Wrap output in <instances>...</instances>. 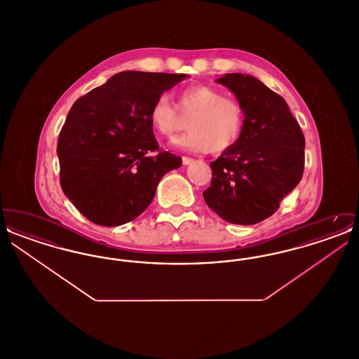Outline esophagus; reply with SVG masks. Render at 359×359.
Wrapping results in <instances>:
<instances>
[{
    "mask_svg": "<svg viewBox=\"0 0 359 359\" xmlns=\"http://www.w3.org/2000/svg\"><path fill=\"white\" fill-rule=\"evenodd\" d=\"M192 161H194V158H191V157H186V156L183 157V165H189Z\"/></svg>",
    "mask_w": 359,
    "mask_h": 359,
    "instance_id": "esophagus-1",
    "label": "esophagus"
}]
</instances>
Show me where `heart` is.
Returning a JSON list of instances; mask_svg holds the SVG:
<instances>
[{
    "instance_id": "1",
    "label": "heart",
    "mask_w": 359,
    "mask_h": 359,
    "mask_svg": "<svg viewBox=\"0 0 359 359\" xmlns=\"http://www.w3.org/2000/svg\"><path fill=\"white\" fill-rule=\"evenodd\" d=\"M177 107L183 116H191L188 132L176 137L172 144L187 152L221 154L230 149L242 135L245 113L242 104L224 98L211 86H189L177 94ZM149 120L160 135L171 136L182 125V117L167 95L154 101Z\"/></svg>"
}]
</instances>
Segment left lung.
Listing matches in <instances>:
<instances>
[{"label":"left lung","mask_w":359,"mask_h":359,"mask_svg":"<svg viewBox=\"0 0 359 359\" xmlns=\"http://www.w3.org/2000/svg\"><path fill=\"white\" fill-rule=\"evenodd\" d=\"M237 98L245 113L238 141L210 163L207 205L226 222L255 224L269 218L302 180L306 140L283 97L252 75L215 79Z\"/></svg>","instance_id":"left-lung-1"}]
</instances>
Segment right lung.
<instances>
[{
	"instance_id": "right-lung-1",
	"label": "right lung",
	"mask_w": 359,
	"mask_h": 359,
	"mask_svg": "<svg viewBox=\"0 0 359 359\" xmlns=\"http://www.w3.org/2000/svg\"><path fill=\"white\" fill-rule=\"evenodd\" d=\"M186 74L122 71L69 109L57 140L60 184L82 215L120 226L151 205L167 172L182 157L158 152L149 111Z\"/></svg>"
}]
</instances>
